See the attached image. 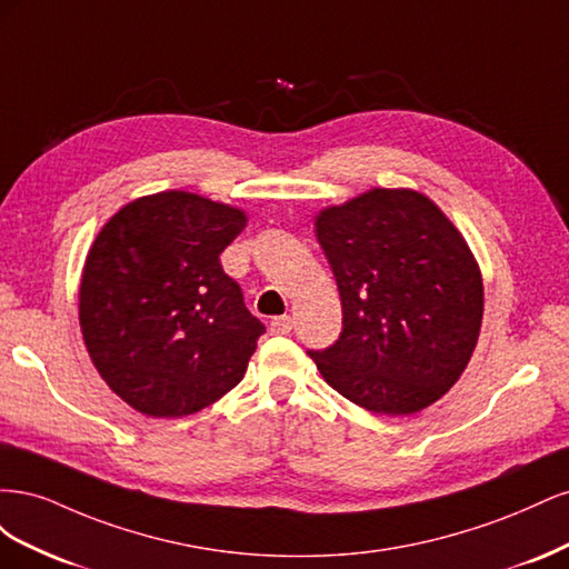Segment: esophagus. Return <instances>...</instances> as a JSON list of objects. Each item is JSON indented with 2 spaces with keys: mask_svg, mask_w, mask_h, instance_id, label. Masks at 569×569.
<instances>
[{
  "mask_svg": "<svg viewBox=\"0 0 569 569\" xmlns=\"http://www.w3.org/2000/svg\"><path fill=\"white\" fill-rule=\"evenodd\" d=\"M291 325H295V320H291L289 316H280V318H272L270 330L274 335H289L291 332Z\"/></svg>",
  "mask_w": 569,
  "mask_h": 569,
  "instance_id": "obj_1",
  "label": "esophagus"
}]
</instances>
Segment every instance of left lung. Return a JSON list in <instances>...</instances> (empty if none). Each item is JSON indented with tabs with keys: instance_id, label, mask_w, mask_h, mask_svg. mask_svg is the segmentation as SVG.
I'll return each mask as SVG.
<instances>
[{
	"instance_id": "1",
	"label": "left lung",
	"mask_w": 569,
	"mask_h": 569,
	"mask_svg": "<svg viewBox=\"0 0 569 569\" xmlns=\"http://www.w3.org/2000/svg\"><path fill=\"white\" fill-rule=\"evenodd\" d=\"M341 297L339 339L311 358L325 382L377 416L432 406L468 368L485 316L475 253L418 189L372 187L316 216Z\"/></svg>"
}]
</instances>
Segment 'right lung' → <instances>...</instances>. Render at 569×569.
Listing matches in <instances>:
<instances>
[{"mask_svg":"<svg viewBox=\"0 0 569 569\" xmlns=\"http://www.w3.org/2000/svg\"><path fill=\"white\" fill-rule=\"evenodd\" d=\"M247 220L237 206L168 189L126 203L94 237L78 289L82 341L142 416H192L242 382L266 327L220 253Z\"/></svg>","mask_w":569,"mask_h":569,"instance_id":"obj_1","label":"right lung"}]
</instances>
